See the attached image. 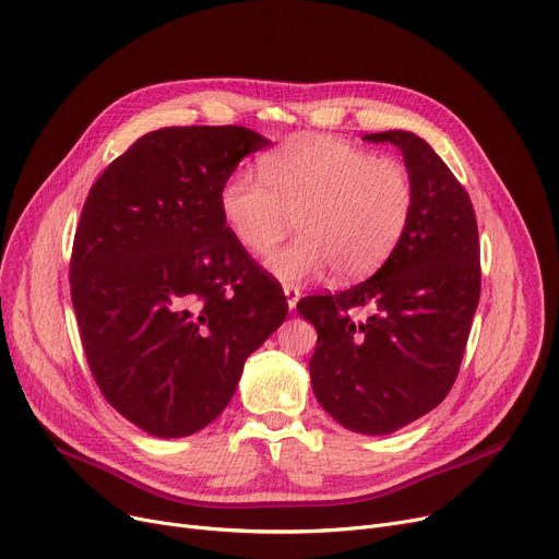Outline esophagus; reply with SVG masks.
I'll return each mask as SVG.
<instances>
[{
    "label": "esophagus",
    "mask_w": 559,
    "mask_h": 559,
    "mask_svg": "<svg viewBox=\"0 0 559 559\" xmlns=\"http://www.w3.org/2000/svg\"><path fill=\"white\" fill-rule=\"evenodd\" d=\"M283 292H285V297H287V308H289V310H295V308H297V301L301 299V292H299V287H295V285H285V287H283Z\"/></svg>",
    "instance_id": "1"
}]
</instances>
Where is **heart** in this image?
I'll list each match as a JSON object with an SVG mask.
<instances>
[{
    "instance_id": "heart-1",
    "label": "heart",
    "mask_w": 559,
    "mask_h": 559,
    "mask_svg": "<svg viewBox=\"0 0 559 559\" xmlns=\"http://www.w3.org/2000/svg\"><path fill=\"white\" fill-rule=\"evenodd\" d=\"M219 215L242 249H274L297 219L299 238L264 260L283 283L333 267L356 281L396 249L415 209L407 167L333 135H304L260 160V174L233 169L217 194Z\"/></svg>"
}]
</instances>
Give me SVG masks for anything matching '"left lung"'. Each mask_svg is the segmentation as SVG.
<instances>
[{"label":"left lung","instance_id":"obj_1","mask_svg":"<svg viewBox=\"0 0 559 559\" xmlns=\"http://www.w3.org/2000/svg\"><path fill=\"white\" fill-rule=\"evenodd\" d=\"M396 144L415 183L403 238L371 278L299 301L317 329L310 383L344 428L390 435L451 392L480 299L472 199L432 146L409 131L365 135ZM369 309L365 320L353 310Z\"/></svg>","mask_w":559,"mask_h":559}]
</instances>
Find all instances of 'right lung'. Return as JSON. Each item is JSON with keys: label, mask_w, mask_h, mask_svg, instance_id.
<instances>
[{"label": "right lung", "mask_w": 559, "mask_h": 559, "mask_svg": "<svg viewBox=\"0 0 559 559\" xmlns=\"http://www.w3.org/2000/svg\"><path fill=\"white\" fill-rule=\"evenodd\" d=\"M267 144L245 127L158 129L83 203L70 285L85 360L104 399L154 437L217 419L245 360L287 314L217 203L226 176Z\"/></svg>", "instance_id": "obj_1"}]
</instances>
